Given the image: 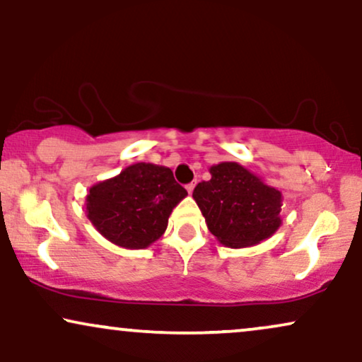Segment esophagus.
<instances>
[{
    "label": "esophagus",
    "instance_id": "esophagus-1",
    "mask_svg": "<svg viewBox=\"0 0 362 362\" xmlns=\"http://www.w3.org/2000/svg\"><path fill=\"white\" fill-rule=\"evenodd\" d=\"M185 189H187V192H189V194H192V192H194V189H195V184H194V182H192V184L187 185Z\"/></svg>",
    "mask_w": 362,
    "mask_h": 362
}]
</instances>
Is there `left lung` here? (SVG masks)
Segmentation results:
<instances>
[{
  "mask_svg": "<svg viewBox=\"0 0 362 362\" xmlns=\"http://www.w3.org/2000/svg\"><path fill=\"white\" fill-rule=\"evenodd\" d=\"M210 180L195 187L194 200L209 230L232 249L257 245L281 227L282 194L237 162L209 168Z\"/></svg>",
  "mask_w": 362,
  "mask_h": 362,
  "instance_id": "obj_1",
  "label": "left lung"
}]
</instances>
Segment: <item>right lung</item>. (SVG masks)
<instances>
[{"instance_id": "right-lung-1", "label": "right lung", "mask_w": 362, "mask_h": 362, "mask_svg": "<svg viewBox=\"0 0 362 362\" xmlns=\"http://www.w3.org/2000/svg\"><path fill=\"white\" fill-rule=\"evenodd\" d=\"M187 197L168 167L139 162L90 187L86 217L123 249H147L163 235L172 210Z\"/></svg>"}]
</instances>
